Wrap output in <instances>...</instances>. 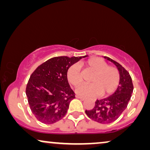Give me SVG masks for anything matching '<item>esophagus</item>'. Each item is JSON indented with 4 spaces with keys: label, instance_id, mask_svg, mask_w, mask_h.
Here are the masks:
<instances>
[{
    "label": "esophagus",
    "instance_id": "1",
    "mask_svg": "<svg viewBox=\"0 0 150 150\" xmlns=\"http://www.w3.org/2000/svg\"><path fill=\"white\" fill-rule=\"evenodd\" d=\"M76 97L77 98H79V99H81V100H83V101H84V100H86V98H84V97H82V96H76Z\"/></svg>",
    "mask_w": 150,
    "mask_h": 150
}]
</instances>
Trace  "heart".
<instances>
[{"label":"heart","mask_w":150,"mask_h":150,"mask_svg":"<svg viewBox=\"0 0 150 150\" xmlns=\"http://www.w3.org/2000/svg\"><path fill=\"white\" fill-rule=\"evenodd\" d=\"M85 65L95 71L91 79L93 83L80 85L76 89L78 94L85 97H93L100 93L105 96L115 91L120 83V74L115 67L108 66L104 59L99 57L88 59ZM67 78L69 83L74 86L81 83L82 76L79 65L74 64L69 67Z\"/></svg>","instance_id":"b5f03b06"}]
</instances>
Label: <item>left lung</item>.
Here are the masks:
<instances>
[{
    "mask_svg": "<svg viewBox=\"0 0 150 150\" xmlns=\"http://www.w3.org/2000/svg\"><path fill=\"white\" fill-rule=\"evenodd\" d=\"M113 63L120 72V83L116 91L109 97L96 102L92 110H86L85 113L92 120L102 124H107L115 121L126 109L133 92L131 76L120 63L109 57H104Z\"/></svg>",
    "mask_w": 150,
    "mask_h": 150,
    "instance_id": "8db88e82",
    "label": "left lung"
}]
</instances>
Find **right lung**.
<instances>
[{"mask_svg":"<svg viewBox=\"0 0 150 150\" xmlns=\"http://www.w3.org/2000/svg\"><path fill=\"white\" fill-rule=\"evenodd\" d=\"M82 58L54 57L40 65L30 76L26 94L30 110L40 122L52 124L66 115L69 103L75 98L67 72Z\"/></svg>","mask_w":150,"mask_h":150,"instance_id":"add662e5","label":"right lung"}]
</instances>
